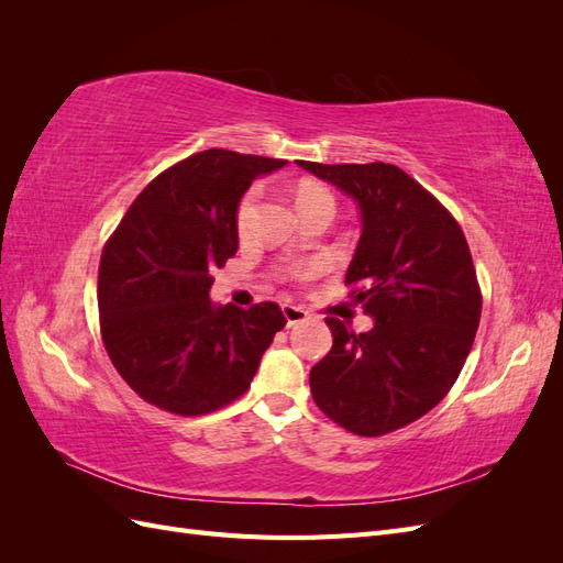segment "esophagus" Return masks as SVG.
<instances>
[{
    "label": "esophagus",
    "instance_id": "obj_1",
    "mask_svg": "<svg viewBox=\"0 0 563 563\" xmlns=\"http://www.w3.org/2000/svg\"><path fill=\"white\" fill-rule=\"evenodd\" d=\"M282 312H284V317H286V327H288V329L308 319V312H305L302 308H296V305H282Z\"/></svg>",
    "mask_w": 563,
    "mask_h": 563
}]
</instances>
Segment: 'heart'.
Listing matches in <instances>:
<instances>
[{"label":"heart","mask_w":563,"mask_h":563,"mask_svg":"<svg viewBox=\"0 0 563 563\" xmlns=\"http://www.w3.org/2000/svg\"><path fill=\"white\" fill-rule=\"evenodd\" d=\"M258 199H261V190L258 187H251V190L242 197L240 207H236V230H240L242 234L253 223L255 211H258ZM296 203H298L300 213H308L319 207L335 209V199H333L331 190H327V187L319 183H300L296 187ZM302 275H308V272H302Z\"/></svg>","instance_id":"heart-1"}]
</instances>
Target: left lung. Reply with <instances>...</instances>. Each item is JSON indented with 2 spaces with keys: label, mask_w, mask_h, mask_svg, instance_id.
Instances as JSON below:
<instances>
[{
  "label": "left lung",
  "mask_w": 563,
  "mask_h": 563,
  "mask_svg": "<svg viewBox=\"0 0 563 563\" xmlns=\"http://www.w3.org/2000/svg\"><path fill=\"white\" fill-rule=\"evenodd\" d=\"M298 164L360 207L362 236L345 284L373 317L360 335L327 317L333 347L310 371L314 404L347 432H395L446 397L472 350L482 291L467 240L395 164Z\"/></svg>",
  "instance_id": "left-lung-1"
}]
</instances>
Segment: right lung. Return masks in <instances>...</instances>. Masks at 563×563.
I'll return each instance as SVG.
<instances>
[{"mask_svg":"<svg viewBox=\"0 0 563 563\" xmlns=\"http://www.w3.org/2000/svg\"><path fill=\"white\" fill-rule=\"evenodd\" d=\"M284 164L197 152L152 180L108 240L98 269L100 333L119 376L147 404L203 416L234 401L286 327L277 302L242 310L209 298L211 272L240 246L242 195Z\"/></svg>","mask_w":563,"mask_h":563,"instance_id":"add662e5","label":"right lung"}]
</instances>
